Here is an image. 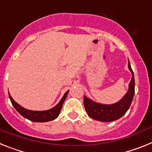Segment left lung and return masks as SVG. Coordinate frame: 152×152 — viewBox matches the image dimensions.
<instances>
[{
  "instance_id": "1",
  "label": "left lung",
  "mask_w": 152,
  "mask_h": 152,
  "mask_svg": "<svg viewBox=\"0 0 152 152\" xmlns=\"http://www.w3.org/2000/svg\"><path fill=\"white\" fill-rule=\"evenodd\" d=\"M128 66L132 72V80L129 83L128 92L120 101L112 105H104L93 102L84 96V108L90 117L98 121L111 122L121 118L127 112L135 94V79L129 61L128 62Z\"/></svg>"
}]
</instances>
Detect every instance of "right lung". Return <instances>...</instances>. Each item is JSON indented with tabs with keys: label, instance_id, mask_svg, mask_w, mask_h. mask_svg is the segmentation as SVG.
I'll use <instances>...</instances> for the list:
<instances>
[{
	"label": "right lung",
	"instance_id": "right-lung-1",
	"mask_svg": "<svg viewBox=\"0 0 152 152\" xmlns=\"http://www.w3.org/2000/svg\"><path fill=\"white\" fill-rule=\"evenodd\" d=\"M68 91H68L65 94H64L63 97L61 98V100H60L59 103H58L56 107L46 111L29 110H26V109L20 107L18 103H16V102L13 100V98L11 97L10 94H9V97H10V101H11L12 104H13V106L14 107V108H15L16 110H17V112L20 114V115H22L23 117L29 119L30 121L44 123V122H48L51 121V120H53V119H56V118L58 116L60 112H61V108H62L63 103H64V101L65 100V99H66V96L67 95H68Z\"/></svg>",
	"mask_w": 152,
	"mask_h": 152
}]
</instances>
